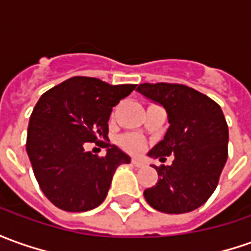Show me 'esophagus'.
<instances>
[{"mask_svg": "<svg viewBox=\"0 0 251 251\" xmlns=\"http://www.w3.org/2000/svg\"><path fill=\"white\" fill-rule=\"evenodd\" d=\"M132 163L136 166V168H143V166H144V162L140 161V159H137V158H133Z\"/></svg>", "mask_w": 251, "mask_h": 251, "instance_id": "esophagus-1", "label": "esophagus"}]
</instances>
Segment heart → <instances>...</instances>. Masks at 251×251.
Here are the masks:
<instances>
[{
  "label": "heart",
  "mask_w": 251,
  "mask_h": 251,
  "mask_svg": "<svg viewBox=\"0 0 251 251\" xmlns=\"http://www.w3.org/2000/svg\"><path fill=\"white\" fill-rule=\"evenodd\" d=\"M121 143L130 152H140L143 150V141L136 134H126L122 137Z\"/></svg>",
  "instance_id": "obj_1"
}]
</instances>
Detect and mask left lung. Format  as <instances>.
<instances>
[{"label": "left lung", "mask_w": 251, "mask_h": 251, "mask_svg": "<svg viewBox=\"0 0 251 251\" xmlns=\"http://www.w3.org/2000/svg\"><path fill=\"white\" fill-rule=\"evenodd\" d=\"M137 92L162 104L169 115L168 132L148 155L170 166H154L158 183L144 191L155 210L183 214L201 207L217 188L228 158V125L210 97L181 83H141Z\"/></svg>", "instance_id": "left-lung-1"}]
</instances>
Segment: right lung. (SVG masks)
I'll return each mask as SVG.
<instances>
[{
	"label": "right lung",
	"mask_w": 251,
	"mask_h": 251,
	"mask_svg": "<svg viewBox=\"0 0 251 251\" xmlns=\"http://www.w3.org/2000/svg\"><path fill=\"white\" fill-rule=\"evenodd\" d=\"M137 85H110L73 76L45 92L28 122L25 151L44 195L66 211H86L103 202L115 169L130 158L108 139L112 107ZM86 142L107 148L104 157L83 150Z\"/></svg>",
	"instance_id": "obj_1"
}]
</instances>
